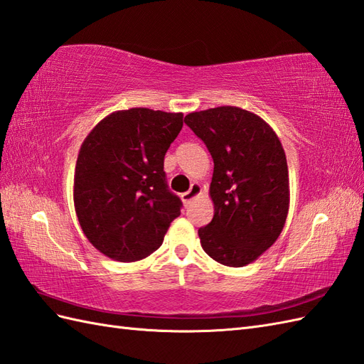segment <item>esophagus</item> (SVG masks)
Listing matches in <instances>:
<instances>
[{
  "mask_svg": "<svg viewBox=\"0 0 364 364\" xmlns=\"http://www.w3.org/2000/svg\"><path fill=\"white\" fill-rule=\"evenodd\" d=\"M200 193H201V186L198 183H192L191 184V189L188 192L181 193V200H183L184 205L188 206L193 198H197L200 196Z\"/></svg>",
  "mask_w": 364,
  "mask_h": 364,
  "instance_id": "obj_1",
  "label": "esophagus"
}]
</instances>
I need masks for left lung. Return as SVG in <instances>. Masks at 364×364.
<instances>
[{
    "instance_id": "left-lung-1",
    "label": "left lung",
    "mask_w": 364,
    "mask_h": 364,
    "mask_svg": "<svg viewBox=\"0 0 364 364\" xmlns=\"http://www.w3.org/2000/svg\"><path fill=\"white\" fill-rule=\"evenodd\" d=\"M184 122L214 159V217L198 230L201 247L222 265H248L277 240L289 214L282 144L260 116L239 107L193 112Z\"/></svg>"
}]
</instances>
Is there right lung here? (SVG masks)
I'll return each mask as SVG.
<instances>
[{
	"mask_svg": "<svg viewBox=\"0 0 364 364\" xmlns=\"http://www.w3.org/2000/svg\"><path fill=\"white\" fill-rule=\"evenodd\" d=\"M183 113L119 109L82 142L74 172V208L83 234L102 255L134 262L161 247L181 200L168 191L164 155Z\"/></svg>",
	"mask_w": 364,
	"mask_h": 364,
	"instance_id": "1",
	"label": "right lung"
}]
</instances>
